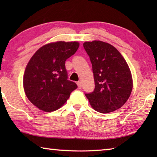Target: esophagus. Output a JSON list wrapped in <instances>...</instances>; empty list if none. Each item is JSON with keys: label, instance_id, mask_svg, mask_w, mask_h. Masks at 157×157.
Instances as JSON below:
<instances>
[{"label": "esophagus", "instance_id": "1", "mask_svg": "<svg viewBox=\"0 0 157 157\" xmlns=\"http://www.w3.org/2000/svg\"><path fill=\"white\" fill-rule=\"evenodd\" d=\"M77 85H78V89H81V81H78V82H77Z\"/></svg>", "mask_w": 157, "mask_h": 157}]
</instances>
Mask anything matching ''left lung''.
<instances>
[{
  "mask_svg": "<svg viewBox=\"0 0 157 157\" xmlns=\"http://www.w3.org/2000/svg\"><path fill=\"white\" fill-rule=\"evenodd\" d=\"M92 64L95 89L85 95L94 110L112 112L129 98L132 77L125 59L115 47L100 40L83 44Z\"/></svg>",
  "mask_w": 157,
  "mask_h": 157,
  "instance_id": "1",
  "label": "left lung"
}]
</instances>
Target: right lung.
<instances>
[{
	"mask_svg": "<svg viewBox=\"0 0 157 157\" xmlns=\"http://www.w3.org/2000/svg\"><path fill=\"white\" fill-rule=\"evenodd\" d=\"M78 46L76 41L51 43L31 57L23 76V89L34 106L47 112L56 111L77 89L76 83L68 80L65 62Z\"/></svg>",
	"mask_w": 157,
	"mask_h": 157,
	"instance_id": "add662e5",
	"label": "right lung"
}]
</instances>
